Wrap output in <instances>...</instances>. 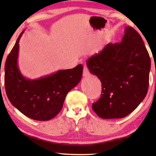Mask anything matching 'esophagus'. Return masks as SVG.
<instances>
[{"label": "esophagus", "instance_id": "obj_1", "mask_svg": "<svg viewBox=\"0 0 156 156\" xmlns=\"http://www.w3.org/2000/svg\"><path fill=\"white\" fill-rule=\"evenodd\" d=\"M83 76H84V77L89 76V69H88V68H87V67L86 65L84 66V69H83Z\"/></svg>", "mask_w": 156, "mask_h": 156}]
</instances>
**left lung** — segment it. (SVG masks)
<instances>
[{"instance_id":"obj_1","label":"left lung","mask_w":156,"mask_h":156,"mask_svg":"<svg viewBox=\"0 0 156 156\" xmlns=\"http://www.w3.org/2000/svg\"><path fill=\"white\" fill-rule=\"evenodd\" d=\"M87 65L101 82L100 99L92 104L102 119H121L136 109L148 92L151 59L142 37L128 26L121 42L108 43Z\"/></svg>"}]
</instances>
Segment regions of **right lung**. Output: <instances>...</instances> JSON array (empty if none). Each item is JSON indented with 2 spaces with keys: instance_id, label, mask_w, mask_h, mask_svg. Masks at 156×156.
Masks as SVG:
<instances>
[{
  "instance_id": "obj_1",
  "label": "right lung",
  "mask_w": 156,
  "mask_h": 156,
  "mask_svg": "<svg viewBox=\"0 0 156 156\" xmlns=\"http://www.w3.org/2000/svg\"><path fill=\"white\" fill-rule=\"evenodd\" d=\"M23 33L6 59V94L10 103L25 116L37 121L50 120L62 110L67 93L80 83L83 66L59 70L37 80L24 77L18 66L19 41Z\"/></svg>"
}]
</instances>
